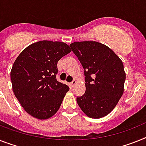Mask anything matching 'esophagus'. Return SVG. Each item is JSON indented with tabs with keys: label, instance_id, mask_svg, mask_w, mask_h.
<instances>
[{
	"label": "esophagus",
	"instance_id": "obj_1",
	"mask_svg": "<svg viewBox=\"0 0 146 146\" xmlns=\"http://www.w3.org/2000/svg\"><path fill=\"white\" fill-rule=\"evenodd\" d=\"M76 80H73L72 82H70V86L73 88V87H74V85L76 84Z\"/></svg>",
	"mask_w": 146,
	"mask_h": 146
}]
</instances>
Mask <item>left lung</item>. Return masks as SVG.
<instances>
[{
	"instance_id": "obj_1",
	"label": "left lung",
	"mask_w": 146,
	"mask_h": 146,
	"mask_svg": "<svg viewBox=\"0 0 146 146\" xmlns=\"http://www.w3.org/2000/svg\"><path fill=\"white\" fill-rule=\"evenodd\" d=\"M70 46L83 67L86 82V90L77 96V103L90 118L105 117L114 108L124 91L122 62L108 46L96 41L74 42Z\"/></svg>"
}]
</instances>
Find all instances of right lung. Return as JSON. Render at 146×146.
Masks as SVG:
<instances>
[{
  "label": "right lung",
  "instance_id": "add662e5",
  "mask_svg": "<svg viewBox=\"0 0 146 146\" xmlns=\"http://www.w3.org/2000/svg\"><path fill=\"white\" fill-rule=\"evenodd\" d=\"M70 52L65 43L41 41L24 49L15 61L10 73L13 92L33 117L50 118L62 105L70 88L57 81V63Z\"/></svg>",
  "mask_w": 146,
  "mask_h": 146
}]
</instances>
